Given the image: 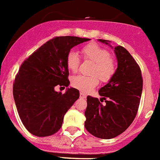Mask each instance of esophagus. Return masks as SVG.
<instances>
[{"label": "esophagus", "instance_id": "esophagus-1", "mask_svg": "<svg viewBox=\"0 0 160 160\" xmlns=\"http://www.w3.org/2000/svg\"><path fill=\"white\" fill-rule=\"evenodd\" d=\"M80 98H86V95L84 93H82V92H81V93H80Z\"/></svg>", "mask_w": 160, "mask_h": 160}]
</instances>
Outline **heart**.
I'll return each instance as SVG.
<instances>
[{"label": "heart", "instance_id": "heart-1", "mask_svg": "<svg viewBox=\"0 0 160 160\" xmlns=\"http://www.w3.org/2000/svg\"><path fill=\"white\" fill-rule=\"evenodd\" d=\"M82 53L86 60L93 62L90 70L91 75H77L71 80L73 87L87 93L98 86V77L104 82H109L117 70V63L110 53L95 43H90L82 48ZM80 64V58L75 51H70L67 57V66L71 72H76Z\"/></svg>", "mask_w": 160, "mask_h": 160}]
</instances>
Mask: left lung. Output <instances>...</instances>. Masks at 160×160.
<instances>
[{"instance_id":"1","label":"left lung","mask_w":160,"mask_h":160,"mask_svg":"<svg viewBox=\"0 0 160 160\" xmlns=\"http://www.w3.org/2000/svg\"><path fill=\"white\" fill-rule=\"evenodd\" d=\"M109 45L110 41L98 39ZM117 68L113 77L99 90L100 100L87 97L85 127L101 139H112L124 132L134 121L143 90L141 70L124 48H114ZM105 100L106 103L102 104Z\"/></svg>"}]
</instances>
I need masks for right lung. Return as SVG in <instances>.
<instances>
[{"instance_id":"1","label":"right lung","mask_w":160,"mask_h":160,"mask_svg":"<svg viewBox=\"0 0 160 160\" xmlns=\"http://www.w3.org/2000/svg\"><path fill=\"white\" fill-rule=\"evenodd\" d=\"M90 39L58 36L50 39L23 61L13 83V98L20 118L36 137H49L62 127L63 117L79 98L75 88L65 93L56 86L70 84L67 57L70 49Z\"/></svg>"}]
</instances>
